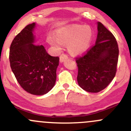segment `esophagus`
I'll return each instance as SVG.
<instances>
[{
	"instance_id": "obj_1",
	"label": "esophagus",
	"mask_w": 131,
	"mask_h": 131,
	"mask_svg": "<svg viewBox=\"0 0 131 131\" xmlns=\"http://www.w3.org/2000/svg\"><path fill=\"white\" fill-rule=\"evenodd\" d=\"M68 56H67V54H65L63 53L61 54L60 56V58H59V60H60V62H63L64 61V59H68Z\"/></svg>"
}]
</instances>
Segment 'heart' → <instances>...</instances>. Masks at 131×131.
<instances>
[{
  "label": "heart",
  "mask_w": 131,
  "mask_h": 131,
  "mask_svg": "<svg viewBox=\"0 0 131 131\" xmlns=\"http://www.w3.org/2000/svg\"><path fill=\"white\" fill-rule=\"evenodd\" d=\"M56 38L49 37L47 41L58 49L62 45H68L72 54H80L88 50L92 39V31L89 26L72 25L56 31Z\"/></svg>",
  "instance_id": "obj_1"
}]
</instances>
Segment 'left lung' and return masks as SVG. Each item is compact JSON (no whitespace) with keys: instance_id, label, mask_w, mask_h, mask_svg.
Wrapping results in <instances>:
<instances>
[{"instance_id":"1","label":"left lung","mask_w":131,"mask_h":131,"mask_svg":"<svg viewBox=\"0 0 131 131\" xmlns=\"http://www.w3.org/2000/svg\"><path fill=\"white\" fill-rule=\"evenodd\" d=\"M95 44L81 56L75 58L79 86L89 92H98L106 88L117 72L118 46L112 32L97 23Z\"/></svg>"}]
</instances>
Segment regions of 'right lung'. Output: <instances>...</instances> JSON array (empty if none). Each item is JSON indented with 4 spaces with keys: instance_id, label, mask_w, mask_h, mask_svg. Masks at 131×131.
<instances>
[{
    "instance_id": "right-lung-1",
    "label": "right lung",
    "mask_w": 131,
    "mask_h": 131,
    "mask_svg": "<svg viewBox=\"0 0 131 131\" xmlns=\"http://www.w3.org/2000/svg\"><path fill=\"white\" fill-rule=\"evenodd\" d=\"M35 25H28L13 39L9 61L17 81L25 91L43 95L54 85L59 58L50 56L42 45L34 44Z\"/></svg>"
}]
</instances>
